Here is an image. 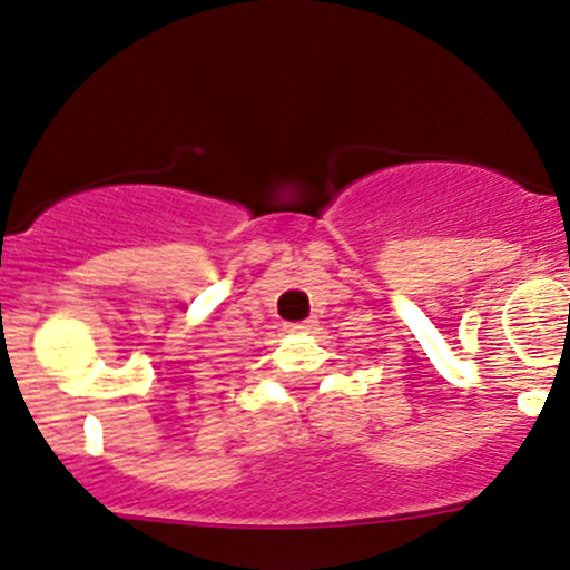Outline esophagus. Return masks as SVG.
Masks as SVG:
<instances>
[{
    "label": "esophagus",
    "mask_w": 570,
    "mask_h": 570,
    "mask_svg": "<svg viewBox=\"0 0 570 570\" xmlns=\"http://www.w3.org/2000/svg\"><path fill=\"white\" fill-rule=\"evenodd\" d=\"M308 331H316V320L292 322V325H286V333H308Z\"/></svg>",
    "instance_id": "obj_1"
}]
</instances>
